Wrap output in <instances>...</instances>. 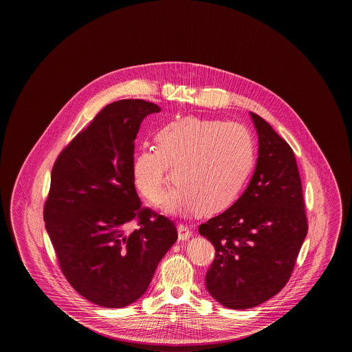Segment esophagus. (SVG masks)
<instances>
[{
	"label": "esophagus",
	"instance_id": "1",
	"mask_svg": "<svg viewBox=\"0 0 352 352\" xmlns=\"http://www.w3.org/2000/svg\"><path fill=\"white\" fill-rule=\"evenodd\" d=\"M191 236H192V232L187 226H184V224L178 226V239H179V241H184V240L190 239Z\"/></svg>",
	"mask_w": 352,
	"mask_h": 352
}]
</instances>
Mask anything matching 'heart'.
<instances>
[{"label": "heart", "instance_id": "1", "mask_svg": "<svg viewBox=\"0 0 352 352\" xmlns=\"http://www.w3.org/2000/svg\"><path fill=\"white\" fill-rule=\"evenodd\" d=\"M144 148L133 164L134 184L151 203L161 201L170 170L175 188L164 203L168 212L215 214L239 198L254 162L251 132L241 124L178 118Z\"/></svg>", "mask_w": 352, "mask_h": 352}]
</instances>
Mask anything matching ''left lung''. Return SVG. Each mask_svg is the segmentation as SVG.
<instances>
[{
  "label": "left lung",
  "mask_w": 352,
  "mask_h": 352,
  "mask_svg": "<svg viewBox=\"0 0 352 352\" xmlns=\"http://www.w3.org/2000/svg\"><path fill=\"white\" fill-rule=\"evenodd\" d=\"M251 118L258 135L251 182L228 210L199 226L215 247L206 287L223 306L241 310L284 287L307 234L294 153L264 118Z\"/></svg>",
  "instance_id": "left-lung-1"
}]
</instances>
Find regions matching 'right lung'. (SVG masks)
<instances>
[{
	"instance_id": "add662e5",
	"label": "right lung",
	"mask_w": 352,
	"mask_h": 352,
	"mask_svg": "<svg viewBox=\"0 0 352 352\" xmlns=\"http://www.w3.org/2000/svg\"><path fill=\"white\" fill-rule=\"evenodd\" d=\"M161 108L140 99L107 105L59 154L43 219L59 265L89 302L120 309L148 289L178 234L174 223L141 208L133 178L134 140ZM132 219L139 228L126 226Z\"/></svg>"
}]
</instances>
